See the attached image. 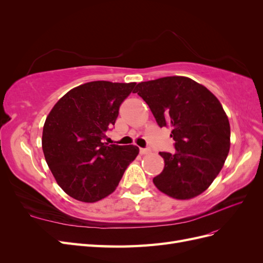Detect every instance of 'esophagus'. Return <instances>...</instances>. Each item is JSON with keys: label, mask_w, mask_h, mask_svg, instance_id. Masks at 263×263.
<instances>
[{"label": "esophagus", "mask_w": 263, "mask_h": 263, "mask_svg": "<svg viewBox=\"0 0 263 263\" xmlns=\"http://www.w3.org/2000/svg\"><path fill=\"white\" fill-rule=\"evenodd\" d=\"M139 153H140L141 155H146V154L150 153V149H149V148H140V149H139Z\"/></svg>", "instance_id": "esophagus-1"}]
</instances>
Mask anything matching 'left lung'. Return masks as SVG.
Wrapping results in <instances>:
<instances>
[{
    "label": "left lung",
    "mask_w": 263,
    "mask_h": 263,
    "mask_svg": "<svg viewBox=\"0 0 263 263\" xmlns=\"http://www.w3.org/2000/svg\"><path fill=\"white\" fill-rule=\"evenodd\" d=\"M157 124L170 127L176 154L160 153L164 169L154 178L164 194L189 200L203 193L221 170L230 147L228 117L217 98L185 77L138 83L136 91Z\"/></svg>",
    "instance_id": "left-lung-1"
}]
</instances>
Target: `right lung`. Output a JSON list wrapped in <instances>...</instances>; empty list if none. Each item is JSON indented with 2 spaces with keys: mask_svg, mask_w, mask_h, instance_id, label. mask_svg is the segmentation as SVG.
Listing matches in <instances>:
<instances>
[{
  "mask_svg": "<svg viewBox=\"0 0 263 263\" xmlns=\"http://www.w3.org/2000/svg\"><path fill=\"white\" fill-rule=\"evenodd\" d=\"M135 85L108 81L79 85L63 95L47 116L42 139L45 159L69 196L85 203L106 197L137 157V146L103 141Z\"/></svg>",
  "mask_w": 263,
  "mask_h": 263,
  "instance_id": "obj_1",
  "label": "right lung"
}]
</instances>
